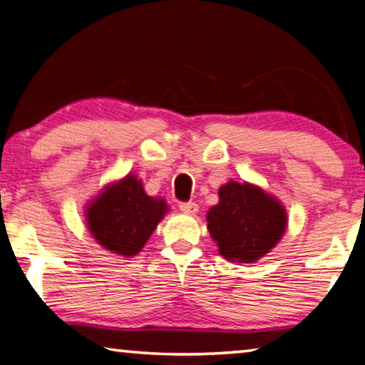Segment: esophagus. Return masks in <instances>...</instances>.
<instances>
[{
	"label": "esophagus",
	"instance_id": "34e87169",
	"mask_svg": "<svg viewBox=\"0 0 365 365\" xmlns=\"http://www.w3.org/2000/svg\"><path fill=\"white\" fill-rule=\"evenodd\" d=\"M178 207H180L182 212L190 214V215H195L197 212V205H196V202H191V201L180 202V205H178Z\"/></svg>",
	"mask_w": 365,
	"mask_h": 365
}]
</instances>
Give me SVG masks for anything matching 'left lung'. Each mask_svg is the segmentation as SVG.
Returning <instances> with one entry per match:
<instances>
[{
    "label": "left lung",
    "mask_w": 365,
    "mask_h": 365,
    "mask_svg": "<svg viewBox=\"0 0 365 365\" xmlns=\"http://www.w3.org/2000/svg\"><path fill=\"white\" fill-rule=\"evenodd\" d=\"M219 252L232 262H256L279 243L287 230V211L279 200L251 183L228 182L219 205L206 215Z\"/></svg>",
    "instance_id": "1"
}]
</instances>
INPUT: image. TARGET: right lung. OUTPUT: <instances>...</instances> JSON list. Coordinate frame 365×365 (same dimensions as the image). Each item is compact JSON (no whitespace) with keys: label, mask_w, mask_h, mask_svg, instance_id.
<instances>
[{"label":"right lung","mask_w":365,"mask_h":365,"mask_svg":"<svg viewBox=\"0 0 365 365\" xmlns=\"http://www.w3.org/2000/svg\"><path fill=\"white\" fill-rule=\"evenodd\" d=\"M160 197L145 193L133 174L110 183L86 207L88 230L104 250L123 257L138 255L168 212Z\"/></svg>","instance_id":"1"}]
</instances>
